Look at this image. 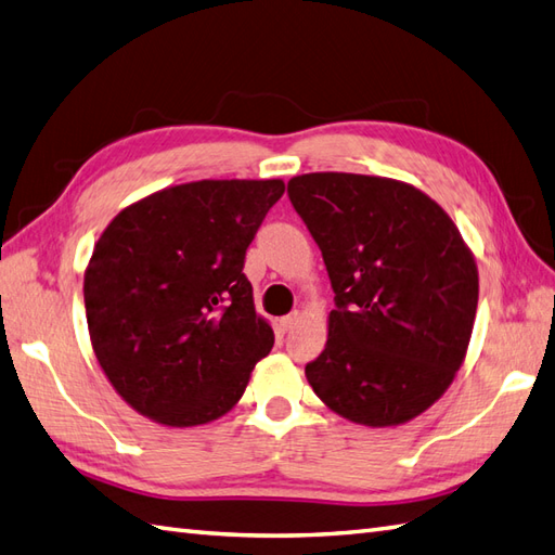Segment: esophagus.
<instances>
[{
  "instance_id": "1",
  "label": "esophagus",
  "mask_w": 555,
  "mask_h": 555,
  "mask_svg": "<svg viewBox=\"0 0 555 555\" xmlns=\"http://www.w3.org/2000/svg\"><path fill=\"white\" fill-rule=\"evenodd\" d=\"M298 319H300V314L298 312H293V314H286V317H281V328H283V333H288V331H293L295 328V324H298Z\"/></svg>"
}]
</instances>
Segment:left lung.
<instances>
[{
	"instance_id": "left-lung-1",
	"label": "left lung",
	"mask_w": 555,
	"mask_h": 555,
	"mask_svg": "<svg viewBox=\"0 0 555 555\" xmlns=\"http://www.w3.org/2000/svg\"><path fill=\"white\" fill-rule=\"evenodd\" d=\"M288 198L336 293L324 352L305 366L312 390L373 428L423 414L454 380L478 309V267L456 224L383 177H293Z\"/></svg>"
}]
</instances>
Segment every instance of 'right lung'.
<instances>
[{"label":"right lung","instance_id":"obj_1","mask_svg":"<svg viewBox=\"0 0 555 555\" xmlns=\"http://www.w3.org/2000/svg\"><path fill=\"white\" fill-rule=\"evenodd\" d=\"M281 179H203L153 193L103 231L85 309L113 388L163 425L224 416L274 345L255 314L246 250Z\"/></svg>","mask_w":555,"mask_h":555}]
</instances>
